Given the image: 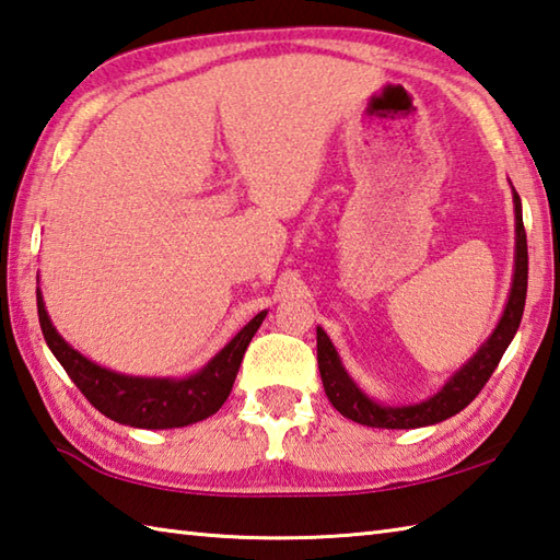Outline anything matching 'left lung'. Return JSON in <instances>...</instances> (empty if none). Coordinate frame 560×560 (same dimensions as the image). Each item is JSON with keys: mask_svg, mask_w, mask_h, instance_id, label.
Returning a JSON list of instances; mask_svg holds the SVG:
<instances>
[{"mask_svg": "<svg viewBox=\"0 0 560 560\" xmlns=\"http://www.w3.org/2000/svg\"><path fill=\"white\" fill-rule=\"evenodd\" d=\"M512 185V183H510ZM514 202V270L512 288L508 294L502 316L492 334L480 343V348L453 373L434 395L409 405H387L371 397L346 371L339 351L331 343L329 334L316 326V358H319V373L324 393L329 402L341 411L343 417L373 429H419L439 424L460 409H466L480 389L488 383L498 368L500 358L508 351L516 329H520L524 302H526V278H529V256H526V234L522 221V199L512 187Z\"/></svg>", "mask_w": 560, "mask_h": 560, "instance_id": "1", "label": "left lung"}]
</instances>
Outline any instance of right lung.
Segmentation results:
<instances>
[{
    "mask_svg": "<svg viewBox=\"0 0 560 560\" xmlns=\"http://www.w3.org/2000/svg\"><path fill=\"white\" fill-rule=\"evenodd\" d=\"M36 302L44 339L72 383L104 417L133 429H180L217 415L234 387L238 365L244 361L250 339L268 316V310L258 312L197 373L183 377H145L116 373L90 361L52 326L40 284L36 288Z\"/></svg>",
    "mask_w": 560,
    "mask_h": 560,
    "instance_id": "obj_1",
    "label": "right lung"
}]
</instances>
